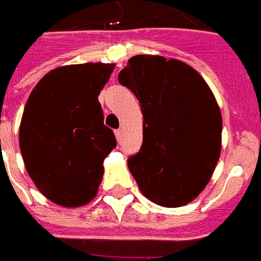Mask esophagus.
I'll use <instances>...</instances> for the list:
<instances>
[{"label": "esophagus", "instance_id": "esophagus-1", "mask_svg": "<svg viewBox=\"0 0 261 261\" xmlns=\"http://www.w3.org/2000/svg\"><path fill=\"white\" fill-rule=\"evenodd\" d=\"M114 134H116V140H117V141H121V137H123V131L121 130H116L114 131Z\"/></svg>", "mask_w": 261, "mask_h": 261}]
</instances>
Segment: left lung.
Returning <instances> with one entry per match:
<instances>
[{
  "mask_svg": "<svg viewBox=\"0 0 261 261\" xmlns=\"http://www.w3.org/2000/svg\"><path fill=\"white\" fill-rule=\"evenodd\" d=\"M119 82L140 100V152L128 169L142 194L164 207H180L207 186L221 155L222 117L214 93L196 69L161 56H134Z\"/></svg>",
  "mask_w": 261,
  "mask_h": 261,
  "instance_id": "1",
  "label": "left lung"
}]
</instances>
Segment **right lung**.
<instances>
[{
    "label": "right lung",
    "mask_w": 261,
    "mask_h": 261,
    "mask_svg": "<svg viewBox=\"0 0 261 261\" xmlns=\"http://www.w3.org/2000/svg\"><path fill=\"white\" fill-rule=\"evenodd\" d=\"M113 69L103 63L51 69L26 102L22 158L39 192L59 205L81 207L96 196L103 161L116 147L97 100Z\"/></svg>",
    "instance_id": "add662e5"
}]
</instances>
